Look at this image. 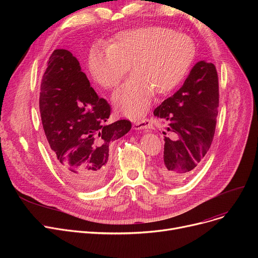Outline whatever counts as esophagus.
<instances>
[{
	"label": "esophagus",
	"instance_id": "34e87169",
	"mask_svg": "<svg viewBox=\"0 0 258 258\" xmlns=\"http://www.w3.org/2000/svg\"><path fill=\"white\" fill-rule=\"evenodd\" d=\"M133 127L135 130H148L153 127V121L148 118H145L143 120H138L134 123Z\"/></svg>",
	"mask_w": 258,
	"mask_h": 258
}]
</instances>
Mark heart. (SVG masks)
<instances>
[{"mask_svg": "<svg viewBox=\"0 0 258 258\" xmlns=\"http://www.w3.org/2000/svg\"><path fill=\"white\" fill-rule=\"evenodd\" d=\"M196 54L192 39L162 26L119 32L111 45L96 44L89 54V70L104 89L116 88L130 69L133 74L113 96L115 106L136 118L150 107L154 92L165 95L177 87Z\"/></svg>", "mask_w": 258, "mask_h": 258, "instance_id": "b5f03b06", "label": "heart"}]
</instances>
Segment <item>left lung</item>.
<instances>
[{
	"label": "left lung",
	"mask_w": 258,
	"mask_h": 258,
	"mask_svg": "<svg viewBox=\"0 0 258 258\" xmlns=\"http://www.w3.org/2000/svg\"><path fill=\"white\" fill-rule=\"evenodd\" d=\"M219 98L215 66L201 60L182 88L154 111L166 124L164 156L159 169L166 182L181 183L202 163L214 137Z\"/></svg>",
	"instance_id": "left-lung-1"
}]
</instances>
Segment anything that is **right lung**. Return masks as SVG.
I'll return each instance as SVG.
<instances>
[{
  "mask_svg": "<svg viewBox=\"0 0 258 258\" xmlns=\"http://www.w3.org/2000/svg\"><path fill=\"white\" fill-rule=\"evenodd\" d=\"M39 112L51 154L63 177L91 191L106 181L108 146L132 128L121 119L108 124L111 106L99 98L64 49L51 54L40 84Z\"/></svg>",
  "mask_w": 258,
  "mask_h": 258,
  "instance_id": "add662e5",
  "label": "right lung"
}]
</instances>
